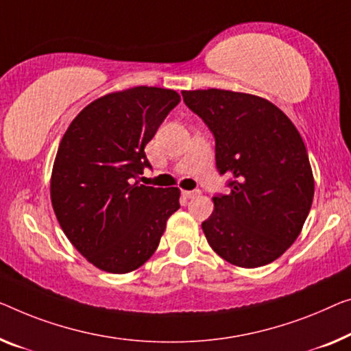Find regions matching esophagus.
<instances>
[{
  "mask_svg": "<svg viewBox=\"0 0 351 351\" xmlns=\"http://www.w3.org/2000/svg\"><path fill=\"white\" fill-rule=\"evenodd\" d=\"M200 195V191H182V197L184 198H193Z\"/></svg>",
  "mask_w": 351,
  "mask_h": 351,
  "instance_id": "1",
  "label": "esophagus"
}]
</instances>
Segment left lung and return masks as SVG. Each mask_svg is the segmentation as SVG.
I'll list each match as a JSON object with an SVG mask.
<instances>
[{
    "label": "left lung",
    "mask_w": 351,
    "mask_h": 351,
    "mask_svg": "<svg viewBox=\"0 0 351 351\" xmlns=\"http://www.w3.org/2000/svg\"><path fill=\"white\" fill-rule=\"evenodd\" d=\"M216 138V167L233 180L202 223L214 252L241 268L280 257L300 237L313 200L309 156L290 118L263 97L227 90L182 91Z\"/></svg>",
    "instance_id": "obj_1"
}]
</instances>
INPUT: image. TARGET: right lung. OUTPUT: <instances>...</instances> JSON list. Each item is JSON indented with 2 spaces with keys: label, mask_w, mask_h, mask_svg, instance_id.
<instances>
[{
  "label": "right lung",
  "mask_w": 351,
  "mask_h": 351,
  "mask_svg": "<svg viewBox=\"0 0 351 351\" xmlns=\"http://www.w3.org/2000/svg\"><path fill=\"white\" fill-rule=\"evenodd\" d=\"M180 101L176 91L156 86L110 93L83 108L62 135L51 205L67 239L99 269L125 274L140 268L180 208L178 187L135 181L151 167L146 143Z\"/></svg>",
  "instance_id": "obj_1"
}]
</instances>
